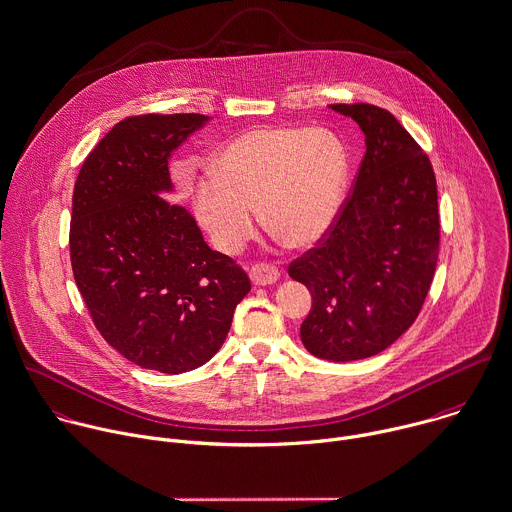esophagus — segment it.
<instances>
[{
    "mask_svg": "<svg viewBox=\"0 0 512 512\" xmlns=\"http://www.w3.org/2000/svg\"><path fill=\"white\" fill-rule=\"evenodd\" d=\"M250 278L256 286H270L280 280V270L272 264H256L250 270Z\"/></svg>",
    "mask_w": 512,
    "mask_h": 512,
    "instance_id": "obj_1",
    "label": "esophagus"
}]
</instances>
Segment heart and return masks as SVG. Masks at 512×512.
Wrapping results in <instances>:
<instances>
[{"label": "heart", "mask_w": 512, "mask_h": 512, "mask_svg": "<svg viewBox=\"0 0 512 512\" xmlns=\"http://www.w3.org/2000/svg\"><path fill=\"white\" fill-rule=\"evenodd\" d=\"M347 171L345 147L328 129H250L218 153L214 180L198 182L194 216L224 254L254 234L256 208L268 230L306 248L336 222Z\"/></svg>", "instance_id": "b5f03b06"}]
</instances>
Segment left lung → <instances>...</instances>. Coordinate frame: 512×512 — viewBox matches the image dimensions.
I'll use <instances>...</instances> for the list:
<instances>
[{
    "mask_svg": "<svg viewBox=\"0 0 512 512\" xmlns=\"http://www.w3.org/2000/svg\"><path fill=\"white\" fill-rule=\"evenodd\" d=\"M330 109L359 125L365 155L330 232L288 274L312 294L306 349L343 363L387 349L419 316L439 256V208L429 157L389 111Z\"/></svg>",
    "mask_w": 512,
    "mask_h": 512,
    "instance_id": "left-lung-1",
    "label": "left lung"
}]
</instances>
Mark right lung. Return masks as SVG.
Segmentation results:
<instances>
[{
  "instance_id": "obj_1",
  "label": "right lung",
  "mask_w": 512,
  "mask_h": 512,
  "mask_svg": "<svg viewBox=\"0 0 512 512\" xmlns=\"http://www.w3.org/2000/svg\"><path fill=\"white\" fill-rule=\"evenodd\" d=\"M208 121L198 113L117 123L85 159L69 232L77 288L105 341L161 373L204 365L250 292L246 272L210 250L171 202L169 159Z\"/></svg>"
}]
</instances>
